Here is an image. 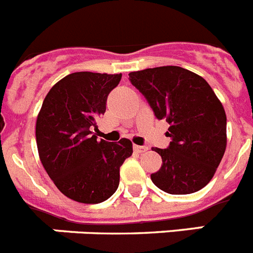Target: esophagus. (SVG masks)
I'll list each match as a JSON object with an SVG mask.
<instances>
[{
    "label": "esophagus",
    "instance_id": "obj_1",
    "mask_svg": "<svg viewBox=\"0 0 253 253\" xmlns=\"http://www.w3.org/2000/svg\"><path fill=\"white\" fill-rule=\"evenodd\" d=\"M134 149H135L138 153H143V152L148 151V147H146V146H134Z\"/></svg>",
    "mask_w": 253,
    "mask_h": 253
}]
</instances>
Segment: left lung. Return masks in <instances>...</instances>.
<instances>
[{"label":"left lung","mask_w":253,"mask_h":253,"mask_svg":"<svg viewBox=\"0 0 253 253\" xmlns=\"http://www.w3.org/2000/svg\"><path fill=\"white\" fill-rule=\"evenodd\" d=\"M131 84L144 95L158 120L169 124L166 149L152 148L162 166L152 173L165 193L185 195L209 184L227 147V116L204 78L177 66L129 73Z\"/></svg>","instance_id":"obj_1"}]
</instances>
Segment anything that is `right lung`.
Segmentation results:
<instances>
[{
	"label": "right lung",
	"mask_w": 253,
	"mask_h": 253,
	"mask_svg": "<svg viewBox=\"0 0 253 253\" xmlns=\"http://www.w3.org/2000/svg\"><path fill=\"white\" fill-rule=\"evenodd\" d=\"M120 80L122 73H71L51 87L38 114L40 161L60 193L75 202L97 204L110 198L119 186L120 166L133 153L126 138L97 140L90 130Z\"/></svg>",
	"instance_id": "1"
}]
</instances>
